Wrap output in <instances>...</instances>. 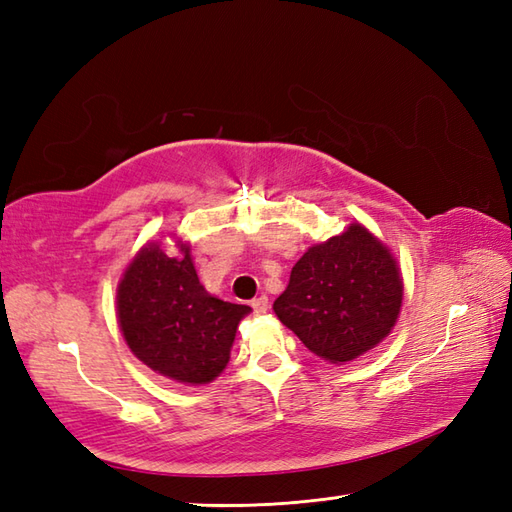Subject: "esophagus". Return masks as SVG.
<instances>
[{"label": "esophagus", "mask_w": 512, "mask_h": 512, "mask_svg": "<svg viewBox=\"0 0 512 512\" xmlns=\"http://www.w3.org/2000/svg\"><path fill=\"white\" fill-rule=\"evenodd\" d=\"M250 306H253V312L255 314H266L268 312V306H270V301H268V297H257V299H253L250 301Z\"/></svg>", "instance_id": "esophagus-1"}]
</instances>
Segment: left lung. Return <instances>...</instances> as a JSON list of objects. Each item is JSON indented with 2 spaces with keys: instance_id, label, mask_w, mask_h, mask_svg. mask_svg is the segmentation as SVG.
I'll return each mask as SVG.
<instances>
[{
  "instance_id": "8db88e82",
  "label": "left lung",
  "mask_w": 512,
  "mask_h": 512,
  "mask_svg": "<svg viewBox=\"0 0 512 512\" xmlns=\"http://www.w3.org/2000/svg\"><path fill=\"white\" fill-rule=\"evenodd\" d=\"M400 303L396 259L365 226L352 224L299 259L273 310L312 354L347 363L385 339Z\"/></svg>"
}]
</instances>
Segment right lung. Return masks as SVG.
I'll return each mask as SVG.
<instances>
[{"instance_id": "1", "label": "right lung", "mask_w": 512, "mask_h": 512, "mask_svg": "<svg viewBox=\"0 0 512 512\" xmlns=\"http://www.w3.org/2000/svg\"><path fill=\"white\" fill-rule=\"evenodd\" d=\"M145 246L118 284V323L129 350L154 372L178 383L206 385L231 356L237 323L248 306L217 299L204 290L191 262Z\"/></svg>"}]
</instances>
